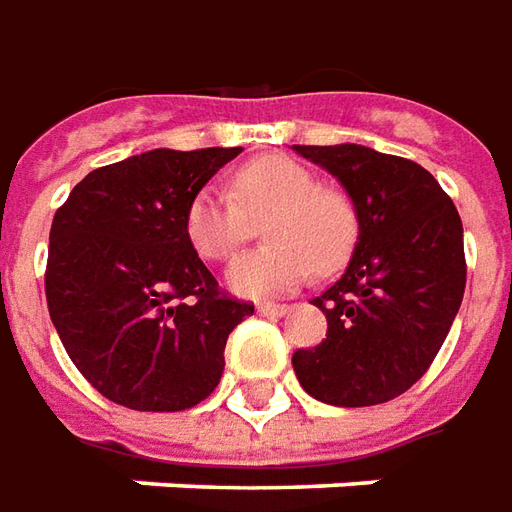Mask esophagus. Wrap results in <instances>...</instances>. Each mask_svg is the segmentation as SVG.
Instances as JSON below:
<instances>
[{
  "label": "esophagus",
  "instance_id": "1",
  "mask_svg": "<svg viewBox=\"0 0 512 512\" xmlns=\"http://www.w3.org/2000/svg\"><path fill=\"white\" fill-rule=\"evenodd\" d=\"M290 309V303H259V312L270 317H284Z\"/></svg>",
  "mask_w": 512,
  "mask_h": 512
}]
</instances>
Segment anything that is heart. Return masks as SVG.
Here are the masks:
<instances>
[{
	"label": "heart",
	"instance_id": "1",
	"mask_svg": "<svg viewBox=\"0 0 512 512\" xmlns=\"http://www.w3.org/2000/svg\"><path fill=\"white\" fill-rule=\"evenodd\" d=\"M264 222V248L242 253L225 273L242 298H276L303 284L312 270H340L357 242L351 200L317 183V175L287 155H262L231 175V195L217 186L200 189L186 209L192 248L225 262Z\"/></svg>",
	"mask_w": 512,
	"mask_h": 512
}]
</instances>
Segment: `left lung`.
<instances>
[{
    "mask_svg": "<svg viewBox=\"0 0 512 512\" xmlns=\"http://www.w3.org/2000/svg\"><path fill=\"white\" fill-rule=\"evenodd\" d=\"M292 150L343 183L359 222L345 273L312 301L329 320L326 340L295 351L292 368L323 404H384L429 370L463 303V222L410 158L362 144Z\"/></svg>",
    "mask_w": 512,
    "mask_h": 512,
    "instance_id": "1",
    "label": "left lung"
}]
</instances>
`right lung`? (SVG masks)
Here are the masks:
<instances>
[{"label":"right lung","mask_w":512,"mask_h":512,"mask_svg":"<svg viewBox=\"0 0 512 512\" xmlns=\"http://www.w3.org/2000/svg\"><path fill=\"white\" fill-rule=\"evenodd\" d=\"M242 147L150 150L88 172L55 211L47 306L94 390L142 412L214 393L228 334L253 303L228 298L186 236L192 197Z\"/></svg>","instance_id":"add662e5"}]
</instances>
